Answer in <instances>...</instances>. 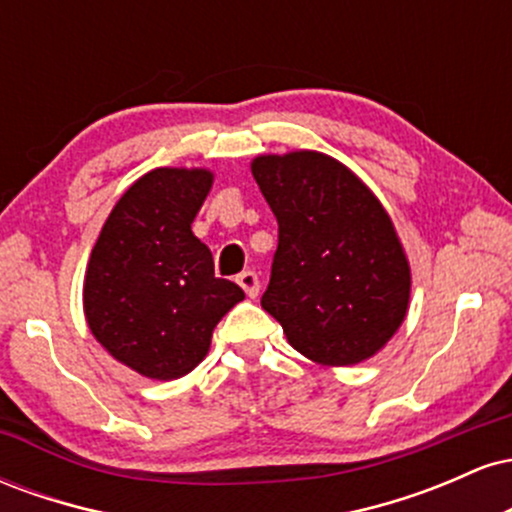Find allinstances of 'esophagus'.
<instances>
[{
    "label": "esophagus",
    "instance_id": "1",
    "mask_svg": "<svg viewBox=\"0 0 512 512\" xmlns=\"http://www.w3.org/2000/svg\"><path fill=\"white\" fill-rule=\"evenodd\" d=\"M236 281L240 284V289L248 293L250 298H255L257 293H260V276H257L255 272H243V274H238Z\"/></svg>",
    "mask_w": 512,
    "mask_h": 512
}]
</instances>
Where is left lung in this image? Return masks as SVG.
<instances>
[{
	"instance_id": "1",
	"label": "left lung",
	"mask_w": 512,
	"mask_h": 512,
	"mask_svg": "<svg viewBox=\"0 0 512 512\" xmlns=\"http://www.w3.org/2000/svg\"><path fill=\"white\" fill-rule=\"evenodd\" d=\"M252 175L279 223L262 308L310 361H366L409 308V262L383 204L317 151L260 156Z\"/></svg>"
}]
</instances>
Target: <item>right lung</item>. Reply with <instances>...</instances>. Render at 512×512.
I'll return each mask as SVG.
<instances>
[{
    "mask_svg": "<svg viewBox=\"0 0 512 512\" xmlns=\"http://www.w3.org/2000/svg\"><path fill=\"white\" fill-rule=\"evenodd\" d=\"M211 180L209 170H151L120 197L91 250L88 327L146 378L190 373L221 317L245 298L238 284L214 276L211 250L192 233Z\"/></svg>",
    "mask_w": 512,
    "mask_h": 512,
    "instance_id": "1",
    "label": "right lung"
}]
</instances>
